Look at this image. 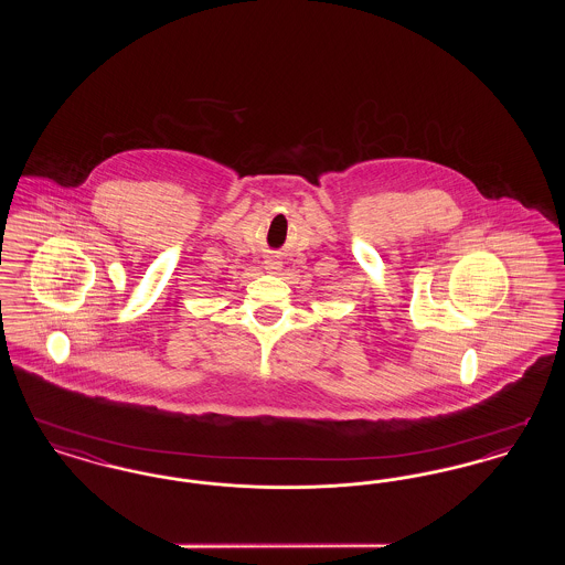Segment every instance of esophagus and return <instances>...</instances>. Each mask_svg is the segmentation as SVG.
Returning a JSON list of instances; mask_svg holds the SVG:
<instances>
[{"instance_id":"1","label":"esophagus","mask_w":565,"mask_h":565,"mask_svg":"<svg viewBox=\"0 0 565 565\" xmlns=\"http://www.w3.org/2000/svg\"><path fill=\"white\" fill-rule=\"evenodd\" d=\"M267 270H269V273H277V270H279V263H277V260H269V263H267Z\"/></svg>"}]
</instances>
